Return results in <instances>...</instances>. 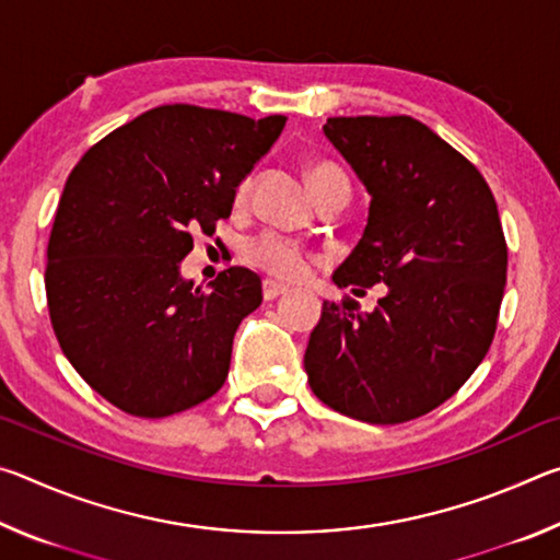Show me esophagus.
Instances as JSON below:
<instances>
[{
    "label": "esophagus",
    "instance_id": "esophagus-1",
    "mask_svg": "<svg viewBox=\"0 0 560 560\" xmlns=\"http://www.w3.org/2000/svg\"><path fill=\"white\" fill-rule=\"evenodd\" d=\"M261 293H264V301H273V299H279L281 293H287V287H281V283L267 279L261 287Z\"/></svg>",
    "mask_w": 560,
    "mask_h": 560
}]
</instances>
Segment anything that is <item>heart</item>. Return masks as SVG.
<instances>
[{
  "mask_svg": "<svg viewBox=\"0 0 560 560\" xmlns=\"http://www.w3.org/2000/svg\"><path fill=\"white\" fill-rule=\"evenodd\" d=\"M308 183L314 187V195L318 197L330 185H348V179L336 165L318 163L308 170ZM249 187H252V179L249 177L242 179L240 187H236V200L242 202L244 197L249 195ZM244 259L249 261L252 267L267 271L273 279L291 281V279H299L301 273L308 269L311 252L301 242L291 240L287 234L264 232L246 242Z\"/></svg>",
  "mask_w": 560,
  "mask_h": 560,
  "instance_id": "1",
  "label": "heart"
}]
</instances>
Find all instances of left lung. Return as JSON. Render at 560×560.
Masks as SVG:
<instances>
[{
	"mask_svg": "<svg viewBox=\"0 0 560 560\" xmlns=\"http://www.w3.org/2000/svg\"><path fill=\"white\" fill-rule=\"evenodd\" d=\"M334 143L371 195L363 240L334 281L371 314L324 301L303 368L320 402L371 424L428 415L459 390L497 334L506 240L487 179L410 116L328 118Z\"/></svg>",
	"mask_w": 560,
	"mask_h": 560,
	"instance_id": "obj_1",
	"label": "left lung"
}]
</instances>
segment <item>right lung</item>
<instances>
[{
  "mask_svg": "<svg viewBox=\"0 0 560 560\" xmlns=\"http://www.w3.org/2000/svg\"><path fill=\"white\" fill-rule=\"evenodd\" d=\"M287 116L160 106L98 140L66 179L46 252L54 334L83 381L118 410L167 417L226 381L261 279L230 267L210 289L179 277L192 232L214 234L236 185Z\"/></svg>",
  "mask_w": 560,
  "mask_h": 560,
  "instance_id": "obj_1",
  "label": "right lung"
}]
</instances>
